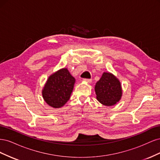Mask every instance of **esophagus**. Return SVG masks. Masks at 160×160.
<instances>
[{"mask_svg":"<svg viewBox=\"0 0 160 160\" xmlns=\"http://www.w3.org/2000/svg\"><path fill=\"white\" fill-rule=\"evenodd\" d=\"M91 81L92 80L90 79H83V81L87 82V83H91Z\"/></svg>","mask_w":160,"mask_h":160,"instance_id":"obj_1","label":"esophagus"}]
</instances>
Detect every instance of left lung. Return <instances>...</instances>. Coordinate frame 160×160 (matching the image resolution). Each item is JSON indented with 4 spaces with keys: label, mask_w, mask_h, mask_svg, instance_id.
<instances>
[{
    "label": "left lung",
    "mask_w": 160,
    "mask_h": 160,
    "mask_svg": "<svg viewBox=\"0 0 160 160\" xmlns=\"http://www.w3.org/2000/svg\"><path fill=\"white\" fill-rule=\"evenodd\" d=\"M95 91L97 99L107 106L116 104L122 96L120 81L110 72H103L101 79L96 83Z\"/></svg>",
    "instance_id": "obj_1"
}]
</instances>
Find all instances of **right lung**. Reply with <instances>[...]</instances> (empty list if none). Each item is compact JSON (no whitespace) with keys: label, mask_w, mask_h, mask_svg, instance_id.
I'll return each instance as SVG.
<instances>
[{"label":"right lung","mask_w":160,"mask_h":160,"mask_svg":"<svg viewBox=\"0 0 160 160\" xmlns=\"http://www.w3.org/2000/svg\"><path fill=\"white\" fill-rule=\"evenodd\" d=\"M75 83L68 69H61L48 78L42 91V98L51 107L60 108L69 99Z\"/></svg>","instance_id":"obj_1"}]
</instances>
